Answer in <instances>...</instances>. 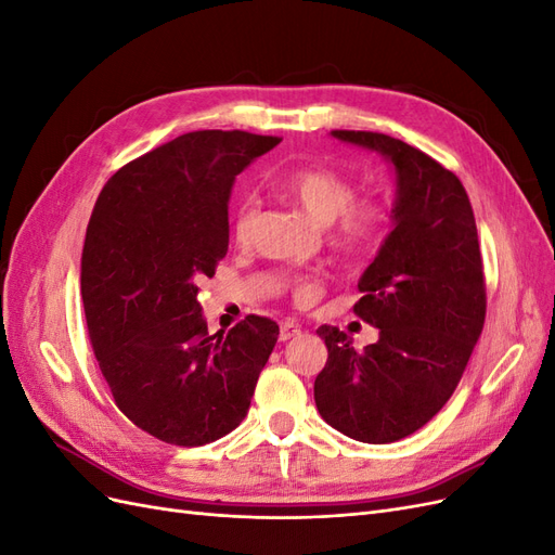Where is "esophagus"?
<instances>
[{"instance_id": "obj_1", "label": "esophagus", "mask_w": 555, "mask_h": 555, "mask_svg": "<svg viewBox=\"0 0 555 555\" xmlns=\"http://www.w3.org/2000/svg\"><path fill=\"white\" fill-rule=\"evenodd\" d=\"M300 335V326L294 322V319H287V322L280 324V340H292Z\"/></svg>"}]
</instances>
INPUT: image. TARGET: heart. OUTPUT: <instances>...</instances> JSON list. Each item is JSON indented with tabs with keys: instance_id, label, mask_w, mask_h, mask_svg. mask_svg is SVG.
<instances>
[{
	"instance_id": "heart-1",
	"label": "heart",
	"mask_w": 555,
	"mask_h": 555,
	"mask_svg": "<svg viewBox=\"0 0 555 555\" xmlns=\"http://www.w3.org/2000/svg\"><path fill=\"white\" fill-rule=\"evenodd\" d=\"M294 204L319 227H328V245L343 257L357 259L371 251L389 227V206L377 198H357V184L328 166H306L280 180ZM257 220V201L245 198L233 217V236L247 243ZM300 292H314L312 282L300 284Z\"/></svg>"
}]
</instances>
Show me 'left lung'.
<instances>
[{"label": "left lung", "mask_w": 555, "mask_h": 555, "mask_svg": "<svg viewBox=\"0 0 555 555\" xmlns=\"http://www.w3.org/2000/svg\"><path fill=\"white\" fill-rule=\"evenodd\" d=\"M379 153L396 171L393 229L359 280L354 312L379 328L357 351L335 326L317 333L328 361L314 379L324 422L351 440L386 444L426 426L456 391L486 317L475 212L442 164L375 131H331Z\"/></svg>", "instance_id": "1"}]
</instances>
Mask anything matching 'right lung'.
<instances>
[{
  "instance_id": "add662e5",
  "label": "right lung",
  "mask_w": 555,
  "mask_h": 555,
  "mask_svg": "<svg viewBox=\"0 0 555 555\" xmlns=\"http://www.w3.org/2000/svg\"><path fill=\"white\" fill-rule=\"evenodd\" d=\"M280 143L190 131L122 166L99 194L80 259L94 357L115 405L153 438L201 447L236 428L280 328L247 314L210 335L196 300L229 249L236 176Z\"/></svg>"
}]
</instances>
